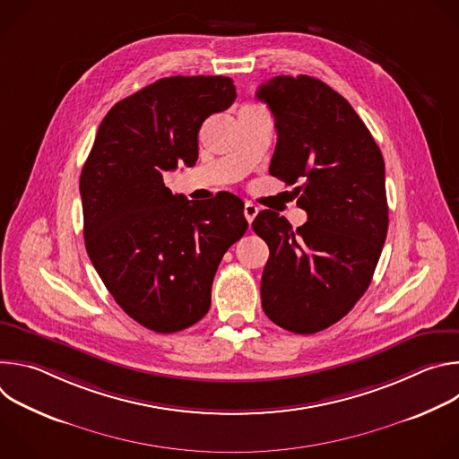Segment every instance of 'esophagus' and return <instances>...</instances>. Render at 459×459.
<instances>
[{"label": "esophagus", "instance_id": "34e87169", "mask_svg": "<svg viewBox=\"0 0 459 459\" xmlns=\"http://www.w3.org/2000/svg\"><path fill=\"white\" fill-rule=\"evenodd\" d=\"M257 211H259V209H257L254 204H250V202H248V204H245L243 214H245V218H247V221H248V223H252V221H254V218L257 216Z\"/></svg>", "mask_w": 459, "mask_h": 459}]
</instances>
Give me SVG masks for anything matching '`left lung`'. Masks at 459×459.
I'll return each instance as SVG.
<instances>
[{
  "mask_svg": "<svg viewBox=\"0 0 459 459\" xmlns=\"http://www.w3.org/2000/svg\"><path fill=\"white\" fill-rule=\"evenodd\" d=\"M269 105L278 143L269 172L294 186L307 223L274 211L252 229L269 245L261 307L296 334L340 321L365 294L386 238L385 163L351 103L310 76H276L255 91Z\"/></svg>",
  "mask_w": 459,
  "mask_h": 459,
  "instance_id": "left-lung-1",
  "label": "left lung"
}]
</instances>
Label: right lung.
<instances>
[{
    "mask_svg": "<svg viewBox=\"0 0 459 459\" xmlns=\"http://www.w3.org/2000/svg\"><path fill=\"white\" fill-rule=\"evenodd\" d=\"M234 100L225 76L158 80L107 112L83 165L89 257L116 303L154 333L183 331L209 312L220 261L248 227L238 195L194 204L163 183L195 163L202 123Z\"/></svg>",
    "mask_w": 459,
    "mask_h": 459,
    "instance_id": "obj_1",
    "label": "right lung"
}]
</instances>
